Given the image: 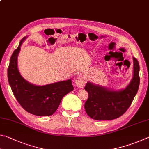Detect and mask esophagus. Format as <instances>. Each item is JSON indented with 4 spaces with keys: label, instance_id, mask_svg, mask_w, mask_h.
Instances as JSON below:
<instances>
[{
    "label": "esophagus",
    "instance_id": "obj_1",
    "mask_svg": "<svg viewBox=\"0 0 149 149\" xmlns=\"http://www.w3.org/2000/svg\"><path fill=\"white\" fill-rule=\"evenodd\" d=\"M86 79L83 75H80V76L77 78L76 80H75V84L80 88H84L86 84Z\"/></svg>",
    "mask_w": 149,
    "mask_h": 149
}]
</instances>
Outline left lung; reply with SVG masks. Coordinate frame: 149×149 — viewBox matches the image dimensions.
I'll use <instances>...</instances> for the list:
<instances>
[{
	"mask_svg": "<svg viewBox=\"0 0 149 149\" xmlns=\"http://www.w3.org/2000/svg\"><path fill=\"white\" fill-rule=\"evenodd\" d=\"M134 74L124 89L114 90L88 82L84 88L88 99L84 104L88 116L97 120H111L125 113L137 94L139 86V62L133 57Z\"/></svg>",
	"mask_w": 149,
	"mask_h": 149,
	"instance_id": "8db88e82",
	"label": "left lung"
}]
</instances>
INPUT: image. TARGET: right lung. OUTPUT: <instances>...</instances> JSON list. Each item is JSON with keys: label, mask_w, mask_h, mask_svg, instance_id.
<instances>
[{"label": "right lung", "mask_w": 149, "mask_h": 149, "mask_svg": "<svg viewBox=\"0 0 149 149\" xmlns=\"http://www.w3.org/2000/svg\"><path fill=\"white\" fill-rule=\"evenodd\" d=\"M27 36L21 40L13 52L8 68V79L15 97L26 111L34 115L46 116L53 114L62 98L73 90L71 80L36 86L23 79L17 67V57L21 46Z\"/></svg>", "instance_id": "obj_1"}]
</instances>
